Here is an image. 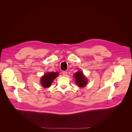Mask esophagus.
Segmentation results:
<instances>
[{"label":"esophagus","instance_id":"1","mask_svg":"<svg viewBox=\"0 0 132 132\" xmlns=\"http://www.w3.org/2000/svg\"><path fill=\"white\" fill-rule=\"evenodd\" d=\"M62 74H63V76H64V77H65V76L67 75L68 73L66 71H62Z\"/></svg>","mask_w":132,"mask_h":132}]
</instances>
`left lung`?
<instances>
[{
	"mask_svg": "<svg viewBox=\"0 0 132 132\" xmlns=\"http://www.w3.org/2000/svg\"><path fill=\"white\" fill-rule=\"evenodd\" d=\"M74 77L75 79V82L78 86L83 87L86 85L87 83V80L86 79L85 76L83 74L82 72L79 71L74 74Z\"/></svg>",
	"mask_w": 132,
	"mask_h": 132,
	"instance_id": "left-lung-1",
	"label": "left lung"
}]
</instances>
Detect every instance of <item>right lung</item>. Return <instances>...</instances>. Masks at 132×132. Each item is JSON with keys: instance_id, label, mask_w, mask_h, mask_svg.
<instances>
[{"instance_id": "1", "label": "right lung", "mask_w": 132, "mask_h": 132, "mask_svg": "<svg viewBox=\"0 0 132 132\" xmlns=\"http://www.w3.org/2000/svg\"><path fill=\"white\" fill-rule=\"evenodd\" d=\"M58 73L57 72L46 73L41 78V84L43 87H49L51 86L54 79L58 77Z\"/></svg>"}]
</instances>
